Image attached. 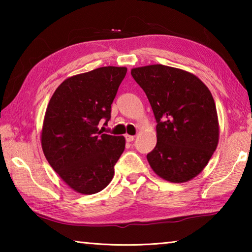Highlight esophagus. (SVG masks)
Wrapping results in <instances>:
<instances>
[{
	"mask_svg": "<svg viewBox=\"0 0 252 252\" xmlns=\"http://www.w3.org/2000/svg\"><path fill=\"white\" fill-rule=\"evenodd\" d=\"M126 140L127 142H132L134 140V136L130 135V134H126Z\"/></svg>",
	"mask_w": 252,
	"mask_h": 252,
	"instance_id": "obj_1",
	"label": "esophagus"
}]
</instances>
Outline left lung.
I'll list each match as a JSON object with an SVG mask.
<instances>
[{
    "instance_id": "obj_1",
    "label": "left lung",
    "mask_w": 252,
    "mask_h": 252,
    "mask_svg": "<svg viewBox=\"0 0 252 252\" xmlns=\"http://www.w3.org/2000/svg\"><path fill=\"white\" fill-rule=\"evenodd\" d=\"M131 75L157 120V146L147 159L158 176L182 183L206 168L219 142L218 114L207 85L190 72L162 64L134 67Z\"/></svg>"
}]
</instances>
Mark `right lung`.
I'll use <instances>...</instances> for the list:
<instances>
[{
    "instance_id": "1",
    "label": "right lung",
    "mask_w": 252,
    "mask_h": 252,
    "mask_svg": "<svg viewBox=\"0 0 252 252\" xmlns=\"http://www.w3.org/2000/svg\"><path fill=\"white\" fill-rule=\"evenodd\" d=\"M126 67L103 66L70 76L59 85L45 111L41 144L46 160L71 189L100 192L114 176L125 136L102 133ZM104 123V125H105Z\"/></svg>"
}]
</instances>
